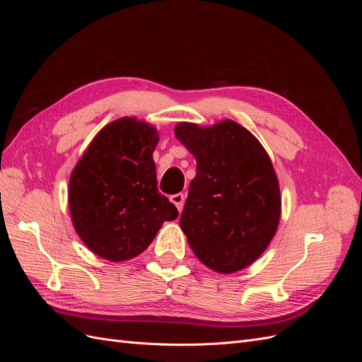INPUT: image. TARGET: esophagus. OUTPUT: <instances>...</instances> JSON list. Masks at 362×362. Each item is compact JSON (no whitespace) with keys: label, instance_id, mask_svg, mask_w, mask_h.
I'll list each match as a JSON object with an SVG mask.
<instances>
[{"label":"esophagus","instance_id":"34e87169","mask_svg":"<svg viewBox=\"0 0 362 362\" xmlns=\"http://www.w3.org/2000/svg\"><path fill=\"white\" fill-rule=\"evenodd\" d=\"M184 201H185L184 193H177V194H172V196H170V202H172L175 206H177V210H178L180 213L182 211Z\"/></svg>","mask_w":362,"mask_h":362}]
</instances>
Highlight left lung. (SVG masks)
<instances>
[{
	"mask_svg": "<svg viewBox=\"0 0 362 362\" xmlns=\"http://www.w3.org/2000/svg\"><path fill=\"white\" fill-rule=\"evenodd\" d=\"M175 137L196 160L180 218L193 254L223 275L246 269L267 249L281 218L279 181L269 154L231 119L210 127L180 122Z\"/></svg>",
	"mask_w": 362,
	"mask_h": 362,
	"instance_id": "obj_1",
	"label": "left lung"
}]
</instances>
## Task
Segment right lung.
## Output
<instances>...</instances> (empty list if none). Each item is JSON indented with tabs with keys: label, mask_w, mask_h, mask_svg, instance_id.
<instances>
[{
	"label": "right lung",
	"mask_w": 362,
	"mask_h": 362,
	"mask_svg": "<svg viewBox=\"0 0 362 362\" xmlns=\"http://www.w3.org/2000/svg\"><path fill=\"white\" fill-rule=\"evenodd\" d=\"M158 131L145 120L120 117L98 133L75 164L68 202L83 243L108 261L140 255L178 210L157 189L152 152Z\"/></svg>",
	"instance_id": "1"
}]
</instances>
